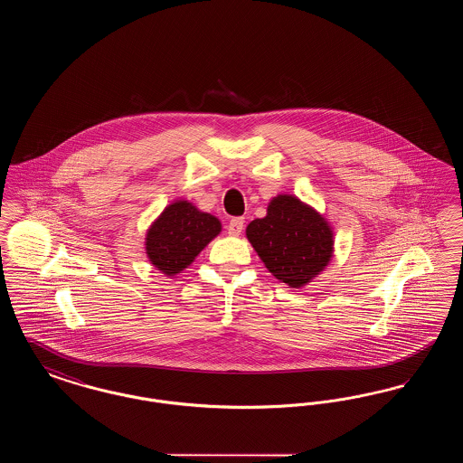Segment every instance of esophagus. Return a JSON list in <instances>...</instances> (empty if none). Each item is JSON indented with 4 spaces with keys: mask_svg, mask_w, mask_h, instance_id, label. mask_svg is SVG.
<instances>
[{
    "mask_svg": "<svg viewBox=\"0 0 463 463\" xmlns=\"http://www.w3.org/2000/svg\"><path fill=\"white\" fill-rule=\"evenodd\" d=\"M242 227H244V219L242 217H234L229 221L227 225V231L231 236H240L242 232Z\"/></svg>",
    "mask_w": 463,
    "mask_h": 463,
    "instance_id": "1",
    "label": "esophagus"
}]
</instances>
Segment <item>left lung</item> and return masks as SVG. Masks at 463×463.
Wrapping results in <instances>:
<instances>
[{"instance_id":"1","label":"left lung","mask_w":463,"mask_h":463,"mask_svg":"<svg viewBox=\"0 0 463 463\" xmlns=\"http://www.w3.org/2000/svg\"><path fill=\"white\" fill-rule=\"evenodd\" d=\"M246 238L269 272L289 288L307 285L328 265L333 251L328 222L287 194L270 201L264 219L250 222Z\"/></svg>"}]
</instances>
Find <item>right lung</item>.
Returning <instances> with one entry per match:
<instances>
[{"label": "right lung", "mask_w": 463, "mask_h": 463, "mask_svg": "<svg viewBox=\"0 0 463 463\" xmlns=\"http://www.w3.org/2000/svg\"><path fill=\"white\" fill-rule=\"evenodd\" d=\"M221 229V222L213 215L199 212L187 201H176L151 225L146 238L147 257L157 270L174 276L193 264Z\"/></svg>", "instance_id": "obj_1"}]
</instances>
